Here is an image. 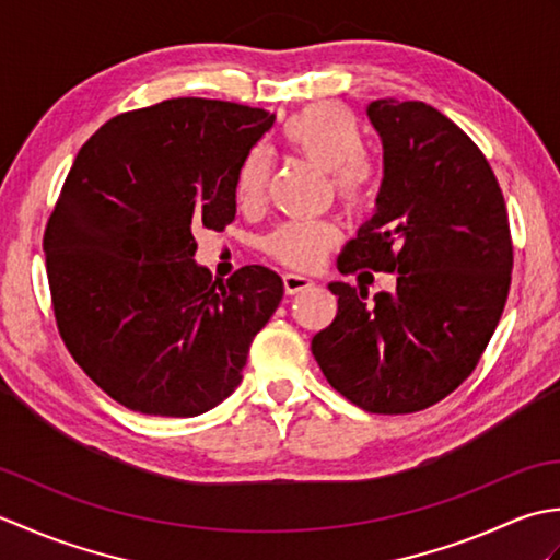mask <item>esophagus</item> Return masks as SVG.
I'll return each instance as SVG.
<instances>
[{
	"label": "esophagus",
	"instance_id": "esophagus-1",
	"mask_svg": "<svg viewBox=\"0 0 560 560\" xmlns=\"http://www.w3.org/2000/svg\"><path fill=\"white\" fill-rule=\"evenodd\" d=\"M315 281L311 277H303V273H283V291L289 295H295L301 291L313 289Z\"/></svg>",
	"mask_w": 560,
	"mask_h": 560
}]
</instances>
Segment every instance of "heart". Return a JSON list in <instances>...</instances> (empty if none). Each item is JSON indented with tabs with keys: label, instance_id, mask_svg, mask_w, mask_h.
<instances>
[{
	"label": "heart",
	"instance_id": "heart-1",
	"mask_svg": "<svg viewBox=\"0 0 560 560\" xmlns=\"http://www.w3.org/2000/svg\"><path fill=\"white\" fill-rule=\"evenodd\" d=\"M281 141L295 156L329 173L335 195L351 213H361L373 205L377 192V168L365 156V139L353 115L339 105L313 103L293 113L281 127ZM269 177L265 151H249L237 171L235 195L241 205L261 199ZM339 241V229L331 221H291L279 225L267 241V253L293 269H313L327 249Z\"/></svg>",
	"mask_w": 560,
	"mask_h": 560
}]
</instances>
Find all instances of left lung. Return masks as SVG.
Masks as SVG:
<instances>
[{"label": "left lung", "instance_id": "1", "mask_svg": "<svg viewBox=\"0 0 560 560\" xmlns=\"http://www.w3.org/2000/svg\"><path fill=\"white\" fill-rule=\"evenodd\" d=\"M365 115L383 141V183L337 267L397 271V289L368 303L363 283L331 281L339 311L311 349L355 407L411 413L477 368L508 301L513 243L491 165L455 122L421 101L380 98Z\"/></svg>", "mask_w": 560, "mask_h": 560}]
</instances>
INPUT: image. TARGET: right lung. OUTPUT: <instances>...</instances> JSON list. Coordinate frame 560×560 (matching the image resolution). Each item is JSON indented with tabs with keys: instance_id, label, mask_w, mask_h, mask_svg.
I'll use <instances>...</instances> for the list:
<instances>
[{
	"instance_id": "obj_1",
	"label": "right lung",
	"mask_w": 560,
	"mask_h": 560,
	"mask_svg": "<svg viewBox=\"0 0 560 560\" xmlns=\"http://www.w3.org/2000/svg\"><path fill=\"white\" fill-rule=\"evenodd\" d=\"M277 115L173 98L105 122L77 153L45 229L59 335L105 395L151 416H199L241 385L283 299L277 271L211 281L201 229L235 219V180Z\"/></svg>"
}]
</instances>
